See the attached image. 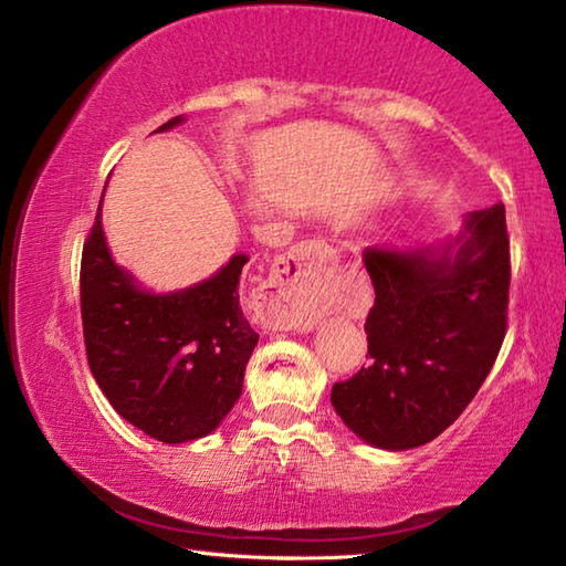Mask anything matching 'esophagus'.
<instances>
[{
	"instance_id": "34e87169",
	"label": "esophagus",
	"mask_w": 566,
	"mask_h": 566,
	"mask_svg": "<svg viewBox=\"0 0 566 566\" xmlns=\"http://www.w3.org/2000/svg\"><path fill=\"white\" fill-rule=\"evenodd\" d=\"M329 270L319 247L292 249L274 264L272 276L260 286V312L272 329H310L319 314V284Z\"/></svg>"
}]
</instances>
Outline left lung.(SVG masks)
Returning a JSON list of instances; mask_svg holds the SVG:
<instances>
[{
    "label": "left lung",
    "instance_id": "obj_1",
    "mask_svg": "<svg viewBox=\"0 0 566 566\" xmlns=\"http://www.w3.org/2000/svg\"><path fill=\"white\" fill-rule=\"evenodd\" d=\"M364 266L375 286L369 364L332 387V407L367 444L405 452L462 415L500 354L512 276L504 205L467 214L442 247H369Z\"/></svg>",
    "mask_w": 566,
    "mask_h": 566
}]
</instances>
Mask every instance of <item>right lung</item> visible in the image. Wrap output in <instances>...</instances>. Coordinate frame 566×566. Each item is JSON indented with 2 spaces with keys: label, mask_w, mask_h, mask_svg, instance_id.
I'll use <instances>...</instances> for the list:
<instances>
[{
  "label": "right lung",
  "mask_w": 566,
  "mask_h": 566,
  "mask_svg": "<svg viewBox=\"0 0 566 566\" xmlns=\"http://www.w3.org/2000/svg\"><path fill=\"white\" fill-rule=\"evenodd\" d=\"M181 122L169 119L157 132ZM247 262V254H234L189 290L145 292L112 260L99 199L82 249L84 347L109 405L151 439L181 444L207 437L242 395L247 361L260 339L239 306Z\"/></svg>",
  "instance_id": "1"
}]
</instances>
